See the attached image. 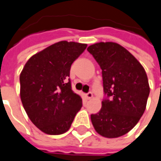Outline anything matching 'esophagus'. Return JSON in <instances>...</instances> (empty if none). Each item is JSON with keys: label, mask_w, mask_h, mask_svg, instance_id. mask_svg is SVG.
<instances>
[{"label": "esophagus", "mask_w": 161, "mask_h": 161, "mask_svg": "<svg viewBox=\"0 0 161 161\" xmlns=\"http://www.w3.org/2000/svg\"><path fill=\"white\" fill-rule=\"evenodd\" d=\"M85 97H86L87 99H92V97H93V94H92V92H88V93L85 94Z\"/></svg>", "instance_id": "obj_1"}]
</instances>
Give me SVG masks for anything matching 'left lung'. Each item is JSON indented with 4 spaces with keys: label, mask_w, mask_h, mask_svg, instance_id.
Segmentation results:
<instances>
[{
    "label": "left lung",
    "mask_w": 161,
    "mask_h": 161,
    "mask_svg": "<svg viewBox=\"0 0 161 161\" xmlns=\"http://www.w3.org/2000/svg\"><path fill=\"white\" fill-rule=\"evenodd\" d=\"M102 69L104 92L108 98L91 119L99 135L113 139L126 134L139 122L150 93L144 67L119 43L100 42L87 49Z\"/></svg>",
    "instance_id": "left-lung-1"
}]
</instances>
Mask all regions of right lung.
<instances>
[{"mask_svg": "<svg viewBox=\"0 0 161 161\" xmlns=\"http://www.w3.org/2000/svg\"><path fill=\"white\" fill-rule=\"evenodd\" d=\"M87 44L61 41L33 55L20 74V96L31 122L49 135L69 130L82 98L68 81L72 63Z\"/></svg>", "mask_w": 161, "mask_h": 161, "instance_id": "obj_1", "label": "right lung"}]
</instances>
